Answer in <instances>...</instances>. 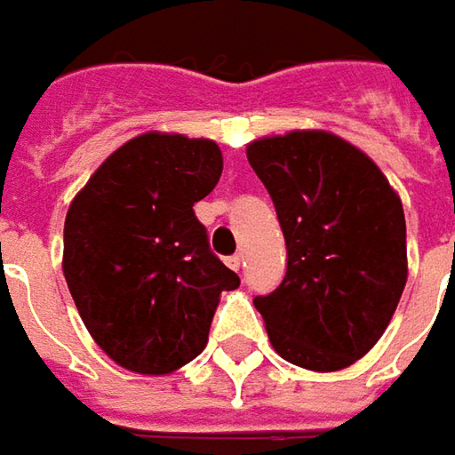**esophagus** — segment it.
Instances as JSON below:
<instances>
[{
	"instance_id": "esophagus-1",
	"label": "esophagus",
	"mask_w": 455,
	"mask_h": 455,
	"mask_svg": "<svg viewBox=\"0 0 455 455\" xmlns=\"http://www.w3.org/2000/svg\"><path fill=\"white\" fill-rule=\"evenodd\" d=\"M228 266H230V268H233L235 273H240L243 271V266H245V260H243V255L240 253L230 255V258H228Z\"/></svg>"
}]
</instances>
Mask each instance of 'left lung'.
<instances>
[{
	"instance_id": "left-lung-1",
	"label": "left lung",
	"mask_w": 455,
	"mask_h": 455,
	"mask_svg": "<svg viewBox=\"0 0 455 455\" xmlns=\"http://www.w3.org/2000/svg\"><path fill=\"white\" fill-rule=\"evenodd\" d=\"M286 240V275L255 296L273 349L314 372L362 359L385 334L408 281L405 212L387 177L329 132L248 144Z\"/></svg>"
}]
</instances>
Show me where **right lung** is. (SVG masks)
<instances>
[{
    "label": "right lung",
    "instance_id": "1",
    "mask_svg": "<svg viewBox=\"0 0 455 455\" xmlns=\"http://www.w3.org/2000/svg\"><path fill=\"white\" fill-rule=\"evenodd\" d=\"M220 174L215 141L149 132L118 147L70 202L68 289L93 341L132 372L169 375L192 362L220 293L240 286L192 210Z\"/></svg>",
    "mask_w": 455,
    "mask_h": 455
}]
</instances>
